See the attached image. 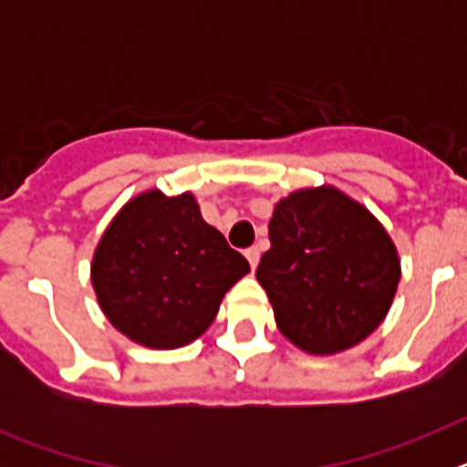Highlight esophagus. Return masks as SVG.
Listing matches in <instances>:
<instances>
[{
  "instance_id": "34e87169",
  "label": "esophagus",
  "mask_w": 467,
  "mask_h": 467,
  "mask_svg": "<svg viewBox=\"0 0 467 467\" xmlns=\"http://www.w3.org/2000/svg\"><path fill=\"white\" fill-rule=\"evenodd\" d=\"M245 257H247V262H250V266H253V271H254V269H257L262 253H259L257 245H253V247H247V250H245Z\"/></svg>"
}]
</instances>
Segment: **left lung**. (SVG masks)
Wrapping results in <instances>:
<instances>
[{"label": "left lung", "instance_id": "left-lung-1", "mask_svg": "<svg viewBox=\"0 0 467 467\" xmlns=\"http://www.w3.org/2000/svg\"><path fill=\"white\" fill-rule=\"evenodd\" d=\"M257 280L280 332L306 353L360 344L386 317L400 283L393 241L369 210L332 187L283 198Z\"/></svg>", "mask_w": 467, "mask_h": 467}]
</instances>
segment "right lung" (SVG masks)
Segmentation results:
<instances>
[{
	"mask_svg": "<svg viewBox=\"0 0 467 467\" xmlns=\"http://www.w3.org/2000/svg\"><path fill=\"white\" fill-rule=\"evenodd\" d=\"M247 271V259L201 217L192 193L156 189L123 205L90 266L109 323L150 348H180L201 337Z\"/></svg>",
	"mask_w": 467,
	"mask_h": 467,
	"instance_id": "obj_1",
	"label": "right lung"
}]
</instances>
